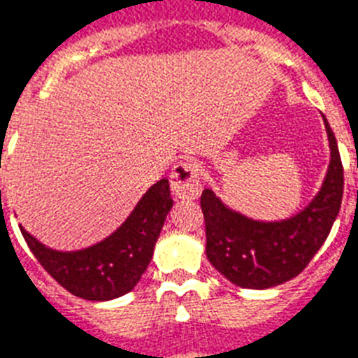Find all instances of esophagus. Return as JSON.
<instances>
[{"instance_id": "esophagus-1", "label": "esophagus", "mask_w": 358, "mask_h": 358, "mask_svg": "<svg viewBox=\"0 0 358 358\" xmlns=\"http://www.w3.org/2000/svg\"><path fill=\"white\" fill-rule=\"evenodd\" d=\"M171 189L176 198H187L194 200L202 193V178H200V167L194 162H180L174 165L171 173Z\"/></svg>"}]
</instances>
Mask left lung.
I'll return each mask as SVG.
<instances>
[{
	"mask_svg": "<svg viewBox=\"0 0 358 358\" xmlns=\"http://www.w3.org/2000/svg\"><path fill=\"white\" fill-rule=\"evenodd\" d=\"M329 165L311 202L282 220H257L236 211L213 189H203L206 255L216 271L238 287L269 289L295 278L326 242L341 211L344 171L326 116Z\"/></svg>",
	"mask_w": 358,
	"mask_h": 358,
	"instance_id": "left-lung-1",
	"label": "left lung"
}]
</instances>
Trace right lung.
I'll return each instance as SVG.
<instances>
[{
  "instance_id": "1",
  "label": "right lung",
  "mask_w": 358,
  "mask_h": 358,
  "mask_svg": "<svg viewBox=\"0 0 358 358\" xmlns=\"http://www.w3.org/2000/svg\"><path fill=\"white\" fill-rule=\"evenodd\" d=\"M171 209L169 180L162 178L147 189L118 229L89 248L58 251L41 244L23 225L20 229L32 255L59 286L80 299L105 302L134 289Z\"/></svg>"
}]
</instances>
